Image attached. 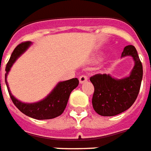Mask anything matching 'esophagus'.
<instances>
[{"label": "esophagus", "instance_id": "34e87169", "mask_svg": "<svg viewBox=\"0 0 151 151\" xmlns=\"http://www.w3.org/2000/svg\"><path fill=\"white\" fill-rule=\"evenodd\" d=\"M88 77L86 76V75H82V76H81L80 78H79V81H80V83L81 84H83V83H85L86 81H87Z\"/></svg>", "mask_w": 151, "mask_h": 151}]
</instances>
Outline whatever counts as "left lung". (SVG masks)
Segmentation results:
<instances>
[{"label":"left lung","instance_id":"8db88e82","mask_svg":"<svg viewBox=\"0 0 151 151\" xmlns=\"http://www.w3.org/2000/svg\"><path fill=\"white\" fill-rule=\"evenodd\" d=\"M131 56L134 67L128 76L117 79L109 74H97L90 78L95 87L92 106L97 114L114 116L128 110L138 96L143 77V67L134 45L124 48L121 57Z\"/></svg>","mask_w":151,"mask_h":151}]
</instances>
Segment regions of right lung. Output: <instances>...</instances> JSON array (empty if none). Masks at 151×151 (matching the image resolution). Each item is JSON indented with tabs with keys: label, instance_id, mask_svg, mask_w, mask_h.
Segmentation results:
<instances>
[{
	"label": "right lung",
	"instance_id": "1",
	"mask_svg": "<svg viewBox=\"0 0 151 151\" xmlns=\"http://www.w3.org/2000/svg\"><path fill=\"white\" fill-rule=\"evenodd\" d=\"M31 45V41L23 42L17 45L13 50L11 58L6 67L5 81L6 84L7 90L14 105L26 116L36 120L53 119L60 116L63 113L67 105L70 93L79 85V80L77 78H73L68 81H60L49 95L40 101L35 102V103H24L17 100L10 91L6 78L13 64L16 62V60L21 55L26 52Z\"/></svg>",
	"mask_w": 151,
	"mask_h": 151
}]
</instances>
